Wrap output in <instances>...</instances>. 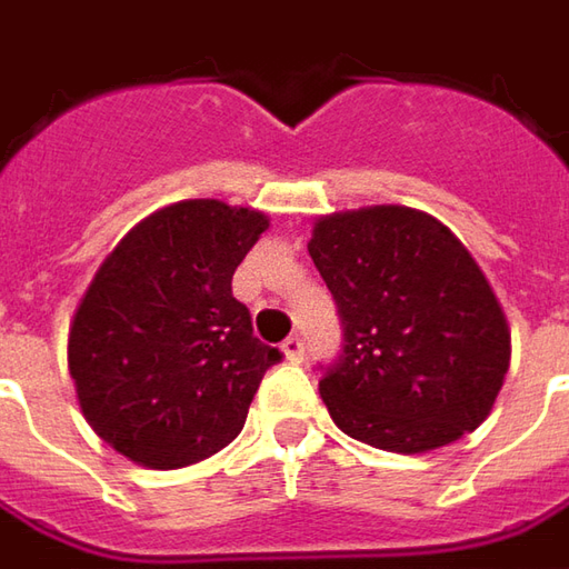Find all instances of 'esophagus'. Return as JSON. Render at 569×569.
Listing matches in <instances>:
<instances>
[{
  "label": "esophagus",
  "mask_w": 569,
  "mask_h": 569,
  "mask_svg": "<svg viewBox=\"0 0 569 569\" xmlns=\"http://www.w3.org/2000/svg\"><path fill=\"white\" fill-rule=\"evenodd\" d=\"M280 349H283L286 361H292V365H301V361H305V342H301L299 336H289Z\"/></svg>",
  "instance_id": "obj_1"
}]
</instances>
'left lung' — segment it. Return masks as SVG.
Listing matches in <instances>:
<instances>
[{
	"mask_svg": "<svg viewBox=\"0 0 569 569\" xmlns=\"http://www.w3.org/2000/svg\"><path fill=\"white\" fill-rule=\"evenodd\" d=\"M308 254L333 292L346 355L320 380L339 430L423 455L492 415L511 327L486 273L442 220L370 204L315 220Z\"/></svg>",
	"mask_w": 569,
	"mask_h": 569,
	"instance_id": "obj_1",
	"label": "left lung"
}]
</instances>
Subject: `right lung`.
Returning <instances> with one entry per match:
<instances>
[{
    "label": "right lung",
    "instance_id": "right-lung-1",
    "mask_svg": "<svg viewBox=\"0 0 569 569\" xmlns=\"http://www.w3.org/2000/svg\"><path fill=\"white\" fill-rule=\"evenodd\" d=\"M270 218L218 199L164 204L106 254L77 305L68 370L99 439L149 470L227 448L280 351L252 333L233 273Z\"/></svg>",
    "mask_w": 569,
    "mask_h": 569
}]
</instances>
